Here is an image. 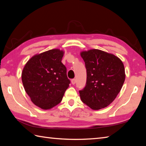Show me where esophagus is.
I'll return each mask as SVG.
<instances>
[{"label": "esophagus", "mask_w": 146, "mask_h": 146, "mask_svg": "<svg viewBox=\"0 0 146 146\" xmlns=\"http://www.w3.org/2000/svg\"><path fill=\"white\" fill-rule=\"evenodd\" d=\"M71 83H72V84L73 85H75V83H76V80L75 79V78H74V79H72V80H71Z\"/></svg>", "instance_id": "34e87169"}]
</instances>
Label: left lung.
<instances>
[{"instance_id":"1","label":"left lung","mask_w":146,"mask_h":146,"mask_svg":"<svg viewBox=\"0 0 146 146\" xmlns=\"http://www.w3.org/2000/svg\"><path fill=\"white\" fill-rule=\"evenodd\" d=\"M86 69V82L79 91L82 101L93 110L109 105L125 81L123 64L113 54L99 49L81 52Z\"/></svg>"}]
</instances>
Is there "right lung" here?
Listing matches in <instances>:
<instances>
[{"label": "right lung", "instance_id": "add662e5", "mask_svg": "<svg viewBox=\"0 0 146 146\" xmlns=\"http://www.w3.org/2000/svg\"><path fill=\"white\" fill-rule=\"evenodd\" d=\"M64 52L51 49L34 56L22 73L24 89L31 100L42 109L48 110L60 104L69 86L66 68L61 63Z\"/></svg>", "mask_w": 146, "mask_h": 146}]
</instances>
